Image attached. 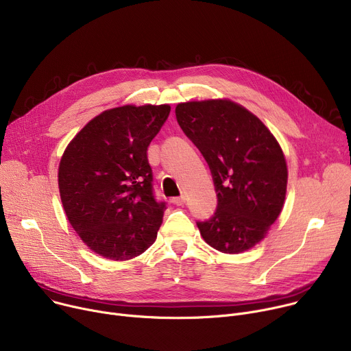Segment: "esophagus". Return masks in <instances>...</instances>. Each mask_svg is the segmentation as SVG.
Instances as JSON below:
<instances>
[{
	"label": "esophagus",
	"instance_id": "1",
	"mask_svg": "<svg viewBox=\"0 0 351 351\" xmlns=\"http://www.w3.org/2000/svg\"><path fill=\"white\" fill-rule=\"evenodd\" d=\"M171 202H173L174 205H177V206H182V205L185 204V198H184V197H176V198L171 199Z\"/></svg>",
	"mask_w": 351,
	"mask_h": 351
}]
</instances>
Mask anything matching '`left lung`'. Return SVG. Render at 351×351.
<instances>
[{
	"label": "left lung",
	"instance_id": "obj_1",
	"mask_svg": "<svg viewBox=\"0 0 351 351\" xmlns=\"http://www.w3.org/2000/svg\"><path fill=\"white\" fill-rule=\"evenodd\" d=\"M178 125L210 169L218 208L198 229L218 252L239 254L267 236L284 208L288 169L269 129L228 98L180 102Z\"/></svg>",
	"mask_w": 351,
	"mask_h": 351
}]
</instances>
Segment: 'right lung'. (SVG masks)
Segmentation results:
<instances>
[{
  "instance_id": "1",
  "label": "right lung",
  "mask_w": 351,
  "mask_h": 351,
  "mask_svg": "<svg viewBox=\"0 0 351 351\" xmlns=\"http://www.w3.org/2000/svg\"><path fill=\"white\" fill-rule=\"evenodd\" d=\"M170 105H123L93 118L59 165L66 217L86 246L114 261L141 256L157 237L165 202L152 190L147 147Z\"/></svg>"
}]
</instances>
